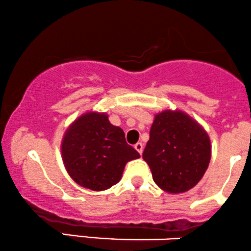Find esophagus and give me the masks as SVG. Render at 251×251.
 Returning <instances> with one entry per match:
<instances>
[{
	"mask_svg": "<svg viewBox=\"0 0 251 251\" xmlns=\"http://www.w3.org/2000/svg\"><path fill=\"white\" fill-rule=\"evenodd\" d=\"M135 149H136L137 151L140 152V155H142V152H143V144L141 143V142L136 143V144H135Z\"/></svg>",
	"mask_w": 251,
	"mask_h": 251,
	"instance_id": "esophagus-1",
	"label": "esophagus"
}]
</instances>
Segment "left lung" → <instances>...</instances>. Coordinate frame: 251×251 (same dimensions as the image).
I'll list each match as a JSON object with an SVG mask.
<instances>
[{"instance_id": "obj_1", "label": "left lung", "mask_w": 251, "mask_h": 251, "mask_svg": "<svg viewBox=\"0 0 251 251\" xmlns=\"http://www.w3.org/2000/svg\"><path fill=\"white\" fill-rule=\"evenodd\" d=\"M210 157V138L189 115L181 110L156 115L143 160L162 190L179 194L195 187L208 169Z\"/></svg>"}]
</instances>
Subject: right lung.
Here are the masks:
<instances>
[{
	"instance_id": "right-lung-1",
	"label": "right lung",
	"mask_w": 251,
	"mask_h": 251,
	"mask_svg": "<svg viewBox=\"0 0 251 251\" xmlns=\"http://www.w3.org/2000/svg\"><path fill=\"white\" fill-rule=\"evenodd\" d=\"M62 160L76 183L88 189H109L122 177L126 162L140 154L126 142L125 131L105 113L89 111L75 120L61 144Z\"/></svg>"
}]
</instances>
